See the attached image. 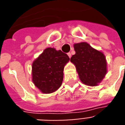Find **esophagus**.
<instances>
[{
  "instance_id": "esophagus-1",
  "label": "esophagus",
  "mask_w": 125,
  "mask_h": 125,
  "mask_svg": "<svg viewBox=\"0 0 125 125\" xmlns=\"http://www.w3.org/2000/svg\"><path fill=\"white\" fill-rule=\"evenodd\" d=\"M68 55L69 58L71 57V53H68Z\"/></svg>"
}]
</instances>
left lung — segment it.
I'll return each instance as SVG.
<instances>
[{
    "label": "left lung",
    "instance_id": "1",
    "mask_svg": "<svg viewBox=\"0 0 125 125\" xmlns=\"http://www.w3.org/2000/svg\"><path fill=\"white\" fill-rule=\"evenodd\" d=\"M73 47L76 54L70 61L76 66L80 80L87 85H97L107 72L105 55L87 42L75 43Z\"/></svg>",
    "mask_w": 125,
    "mask_h": 125
}]
</instances>
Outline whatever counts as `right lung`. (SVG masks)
<instances>
[{
	"label": "right lung",
	"instance_id": "add662e5",
	"mask_svg": "<svg viewBox=\"0 0 125 125\" xmlns=\"http://www.w3.org/2000/svg\"><path fill=\"white\" fill-rule=\"evenodd\" d=\"M70 58L61 50L48 47L32 64V77L34 85L43 93L56 91L61 86L63 70Z\"/></svg>",
	"mask_w": 125,
	"mask_h": 125
}]
</instances>
